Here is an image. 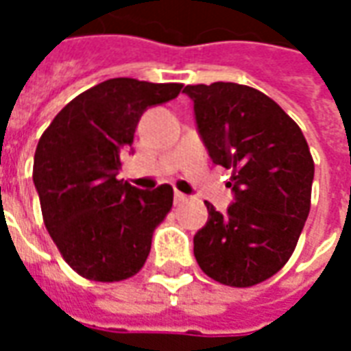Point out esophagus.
<instances>
[{"mask_svg":"<svg viewBox=\"0 0 351 351\" xmlns=\"http://www.w3.org/2000/svg\"><path fill=\"white\" fill-rule=\"evenodd\" d=\"M188 199V195H184L182 191H175V203H184Z\"/></svg>","mask_w":351,"mask_h":351,"instance_id":"obj_1","label":"esophagus"}]
</instances>
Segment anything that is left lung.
<instances>
[{
	"mask_svg": "<svg viewBox=\"0 0 351 351\" xmlns=\"http://www.w3.org/2000/svg\"><path fill=\"white\" fill-rule=\"evenodd\" d=\"M199 137L216 165L233 169L226 213L205 201L208 221L193 256L220 284L256 286L286 265L310 213L314 161L299 125L256 88L186 86Z\"/></svg>",
	"mask_w": 351,
	"mask_h": 351,
	"instance_id": "obj_1",
	"label": "left lung"
}]
</instances>
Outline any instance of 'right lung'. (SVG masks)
Returning <instances> with one entry per match:
<instances>
[{
  "instance_id": "add662e5",
  "label": "right lung",
  "mask_w": 351,
  "mask_h": 351,
  "mask_svg": "<svg viewBox=\"0 0 351 351\" xmlns=\"http://www.w3.org/2000/svg\"><path fill=\"white\" fill-rule=\"evenodd\" d=\"M182 84L110 79L69 101L39 138L34 184L43 220L73 271L120 282L145 265L152 233L173 206V188L148 191L118 180L122 154L146 108L175 99Z\"/></svg>"
}]
</instances>
